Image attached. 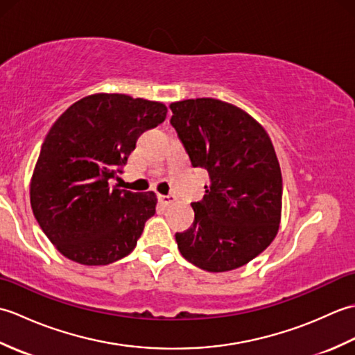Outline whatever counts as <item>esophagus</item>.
<instances>
[{
    "label": "esophagus",
    "instance_id": "1",
    "mask_svg": "<svg viewBox=\"0 0 355 355\" xmlns=\"http://www.w3.org/2000/svg\"><path fill=\"white\" fill-rule=\"evenodd\" d=\"M158 201H160L163 206H169L172 202H175V197H173V195H158Z\"/></svg>",
    "mask_w": 355,
    "mask_h": 355
}]
</instances>
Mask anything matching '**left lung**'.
<instances>
[{
    "mask_svg": "<svg viewBox=\"0 0 355 355\" xmlns=\"http://www.w3.org/2000/svg\"><path fill=\"white\" fill-rule=\"evenodd\" d=\"M171 123L193 168L209 173L195 220L177 233L183 258L223 273L245 266L277 235L282 173L267 131L236 105L200 97L173 102Z\"/></svg>",
    "mask_w": 355,
    "mask_h": 355,
    "instance_id": "1",
    "label": "left lung"
}]
</instances>
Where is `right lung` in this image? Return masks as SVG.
<instances>
[{"mask_svg":"<svg viewBox=\"0 0 355 355\" xmlns=\"http://www.w3.org/2000/svg\"><path fill=\"white\" fill-rule=\"evenodd\" d=\"M166 112L162 102L97 93L74 102L51 125L30 180V205L65 258L107 266L134 250L155 214L157 195L111 189L108 180Z\"/></svg>","mask_w":355,"mask_h":355,"instance_id":"1","label":"right lung"}]
</instances>
